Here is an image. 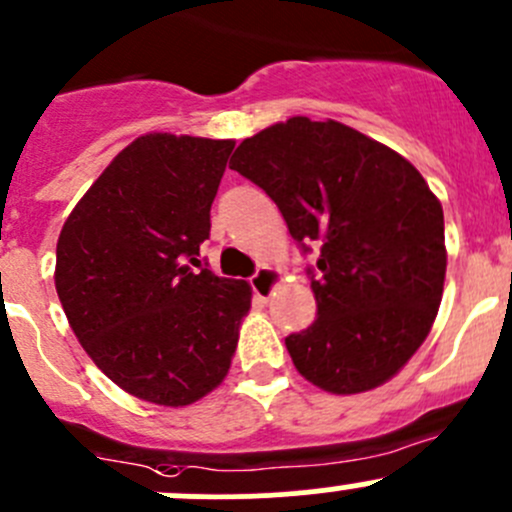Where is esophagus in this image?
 Instances as JSON below:
<instances>
[{"label":"esophagus","instance_id":"1","mask_svg":"<svg viewBox=\"0 0 512 512\" xmlns=\"http://www.w3.org/2000/svg\"><path fill=\"white\" fill-rule=\"evenodd\" d=\"M281 283V273L271 266H261L258 271L251 276V288L258 298H268L273 293V288Z\"/></svg>","mask_w":512,"mask_h":512}]
</instances>
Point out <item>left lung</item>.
Listing matches in <instances>:
<instances>
[{
    "instance_id": "1",
    "label": "left lung",
    "mask_w": 512,
    "mask_h": 512,
    "mask_svg": "<svg viewBox=\"0 0 512 512\" xmlns=\"http://www.w3.org/2000/svg\"><path fill=\"white\" fill-rule=\"evenodd\" d=\"M229 166L271 196L303 251L318 249L308 268L318 318L286 338L298 373L336 396L391 381L443 298V206L421 171L341 121L308 116L244 139Z\"/></svg>"
}]
</instances>
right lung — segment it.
Returning <instances> with one entry per match:
<instances>
[{
  "instance_id": "obj_1",
  "label": "right lung",
  "mask_w": 512,
  "mask_h": 512,
  "mask_svg": "<svg viewBox=\"0 0 512 512\" xmlns=\"http://www.w3.org/2000/svg\"><path fill=\"white\" fill-rule=\"evenodd\" d=\"M234 144L139 136L59 234L54 283L74 336L106 378L156 406H189L224 381L251 308L249 283L196 258Z\"/></svg>"
}]
</instances>
